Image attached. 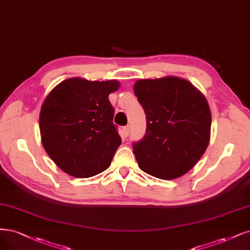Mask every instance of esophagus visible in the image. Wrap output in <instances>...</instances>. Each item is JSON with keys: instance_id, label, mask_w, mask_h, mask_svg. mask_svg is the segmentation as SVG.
<instances>
[{"instance_id": "esophagus-1", "label": "esophagus", "mask_w": 250, "mask_h": 250, "mask_svg": "<svg viewBox=\"0 0 250 250\" xmlns=\"http://www.w3.org/2000/svg\"><path fill=\"white\" fill-rule=\"evenodd\" d=\"M123 135L124 137H127L129 135V126H125L123 128Z\"/></svg>"}]
</instances>
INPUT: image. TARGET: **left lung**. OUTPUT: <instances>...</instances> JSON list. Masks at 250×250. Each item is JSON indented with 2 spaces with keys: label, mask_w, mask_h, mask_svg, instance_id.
I'll return each mask as SVG.
<instances>
[{
  "label": "left lung",
  "mask_w": 250,
  "mask_h": 250,
  "mask_svg": "<svg viewBox=\"0 0 250 250\" xmlns=\"http://www.w3.org/2000/svg\"><path fill=\"white\" fill-rule=\"evenodd\" d=\"M147 129L133 153L145 173L162 180L185 175L201 159L211 134V111L204 94L184 79L140 80L133 85Z\"/></svg>",
  "instance_id": "8db88e82"
}]
</instances>
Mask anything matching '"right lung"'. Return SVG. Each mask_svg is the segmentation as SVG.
<instances>
[{"mask_svg": "<svg viewBox=\"0 0 250 250\" xmlns=\"http://www.w3.org/2000/svg\"><path fill=\"white\" fill-rule=\"evenodd\" d=\"M115 80L97 82L72 77L57 84L42 103L39 127L44 150L66 174L90 178L111 163L121 145L113 123L110 93Z\"/></svg>", "mask_w": 250, "mask_h": 250, "instance_id": "1", "label": "right lung"}]
</instances>
